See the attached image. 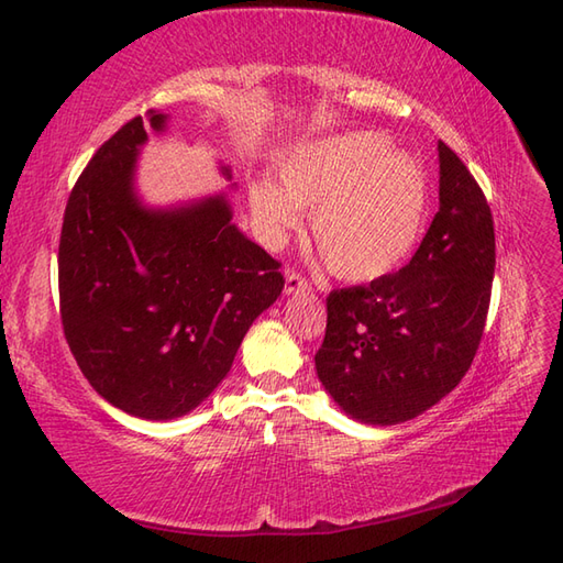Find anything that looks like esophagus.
Masks as SVG:
<instances>
[{
	"instance_id": "esophagus-1",
	"label": "esophagus",
	"mask_w": 563,
	"mask_h": 563,
	"mask_svg": "<svg viewBox=\"0 0 563 563\" xmlns=\"http://www.w3.org/2000/svg\"><path fill=\"white\" fill-rule=\"evenodd\" d=\"M310 289H312V284L300 272L291 269L289 274H286V284H284L286 294H298V291H310Z\"/></svg>"
}]
</instances>
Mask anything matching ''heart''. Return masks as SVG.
<instances>
[{
    "mask_svg": "<svg viewBox=\"0 0 563 563\" xmlns=\"http://www.w3.org/2000/svg\"><path fill=\"white\" fill-rule=\"evenodd\" d=\"M282 188L251 186V210L269 241L312 212L314 249L346 282H373L413 253L428 217V176L387 135L353 131L300 147L282 164Z\"/></svg>",
    "mask_w": 563,
    "mask_h": 563,
    "instance_id": "b5f03b06",
    "label": "heart"
}]
</instances>
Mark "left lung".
I'll use <instances>...</instances> for the list:
<instances>
[{"label": "left lung", "mask_w": 563, "mask_h": 563, "mask_svg": "<svg viewBox=\"0 0 563 563\" xmlns=\"http://www.w3.org/2000/svg\"><path fill=\"white\" fill-rule=\"evenodd\" d=\"M440 210L399 274L327 296L314 367L349 416L396 424L454 389L485 332L495 222L483 188L440 141Z\"/></svg>", "instance_id": "left-lung-1"}]
</instances>
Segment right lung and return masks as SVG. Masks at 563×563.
I'll use <instances>...</instances> for the list:
<instances>
[{"mask_svg": "<svg viewBox=\"0 0 563 563\" xmlns=\"http://www.w3.org/2000/svg\"><path fill=\"white\" fill-rule=\"evenodd\" d=\"M150 126L164 114L150 109ZM143 117L104 141L66 200L59 312L80 373L145 420L194 410L227 377L249 327L284 289L282 263L231 224L222 196L147 212L131 176Z\"/></svg>", "mask_w": 563, "mask_h": 563, "instance_id": "right-lung-1", "label": "right lung"}]
</instances>
